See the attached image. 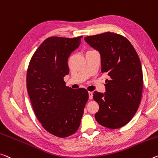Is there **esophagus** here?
Instances as JSON below:
<instances>
[{
    "label": "esophagus",
    "mask_w": 158,
    "mask_h": 158,
    "mask_svg": "<svg viewBox=\"0 0 158 158\" xmlns=\"http://www.w3.org/2000/svg\"><path fill=\"white\" fill-rule=\"evenodd\" d=\"M89 98L90 100L93 98V92H89Z\"/></svg>",
    "instance_id": "obj_1"
}]
</instances>
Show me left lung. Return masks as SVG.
<instances>
[{"mask_svg":"<svg viewBox=\"0 0 158 158\" xmlns=\"http://www.w3.org/2000/svg\"><path fill=\"white\" fill-rule=\"evenodd\" d=\"M84 40L100 52L102 73L110 77L106 81L105 94L94 93L99 105L95 118L107 128H121L133 118L141 102L143 78L139 57L128 39L113 32Z\"/></svg>","mask_w":158,"mask_h":158,"instance_id":"left-lung-1","label":"left lung"}]
</instances>
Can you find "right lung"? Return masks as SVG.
Returning <instances> with one entry per match:
<instances>
[{"label": "right lung", "mask_w": 158, "mask_h": 158, "mask_svg": "<svg viewBox=\"0 0 158 158\" xmlns=\"http://www.w3.org/2000/svg\"><path fill=\"white\" fill-rule=\"evenodd\" d=\"M82 36H51L37 48L29 62L27 89L36 118L54 136L65 138L80 126L89 99L86 89L65 86L69 74L67 60L79 46Z\"/></svg>", "instance_id": "right-lung-1"}]
</instances>
